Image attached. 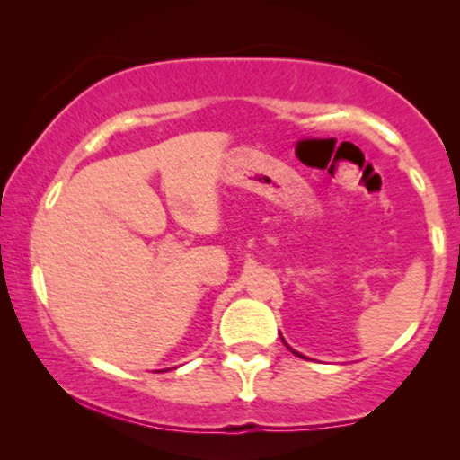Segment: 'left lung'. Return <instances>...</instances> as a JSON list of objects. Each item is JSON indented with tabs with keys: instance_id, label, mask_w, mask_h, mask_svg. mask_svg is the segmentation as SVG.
<instances>
[{
	"instance_id": "1",
	"label": "left lung",
	"mask_w": 460,
	"mask_h": 460,
	"mask_svg": "<svg viewBox=\"0 0 460 460\" xmlns=\"http://www.w3.org/2000/svg\"><path fill=\"white\" fill-rule=\"evenodd\" d=\"M280 339H282V337H280ZM282 343H285V345H287V348H288V343H287V341H285V339H282ZM288 349H291V351H293V354H295V356H299V358H304V356H301V354H299V351H295V349H293V348H288Z\"/></svg>"
}]
</instances>
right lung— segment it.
Segmentation results:
<instances>
[{
  "label": "right lung",
  "instance_id": "1",
  "mask_svg": "<svg viewBox=\"0 0 460 460\" xmlns=\"http://www.w3.org/2000/svg\"><path fill=\"white\" fill-rule=\"evenodd\" d=\"M159 373H161V370H159Z\"/></svg>",
  "mask_w": 460,
  "mask_h": 460
}]
</instances>
